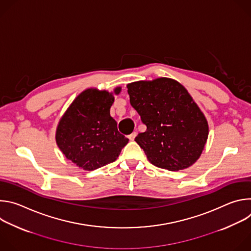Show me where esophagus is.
Wrapping results in <instances>:
<instances>
[{"label": "esophagus", "instance_id": "esophagus-1", "mask_svg": "<svg viewBox=\"0 0 251 251\" xmlns=\"http://www.w3.org/2000/svg\"><path fill=\"white\" fill-rule=\"evenodd\" d=\"M136 135H137V133L136 132H133L132 134H130L129 136H128V138H129V140L130 141H133L134 139H135V137H136Z\"/></svg>", "mask_w": 251, "mask_h": 251}]
</instances>
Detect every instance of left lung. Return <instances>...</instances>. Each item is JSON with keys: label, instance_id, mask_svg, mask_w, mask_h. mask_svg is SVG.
I'll return each instance as SVG.
<instances>
[{"label": "left lung", "instance_id": "8db88e82", "mask_svg": "<svg viewBox=\"0 0 251 251\" xmlns=\"http://www.w3.org/2000/svg\"><path fill=\"white\" fill-rule=\"evenodd\" d=\"M130 103L147 126L135 138L154 166L184 170L201 157L208 123L188 90L175 79L159 77L127 84Z\"/></svg>", "mask_w": 251, "mask_h": 251}]
</instances>
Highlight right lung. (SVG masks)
I'll return each instance as SVG.
<instances>
[{"label":"right lung","instance_id":"1","mask_svg":"<svg viewBox=\"0 0 251 251\" xmlns=\"http://www.w3.org/2000/svg\"><path fill=\"white\" fill-rule=\"evenodd\" d=\"M113 92L87 88L71 102L55 131V142L67 160L85 171H93L114 162L128 139L117 130L110 116Z\"/></svg>","mask_w":251,"mask_h":251}]
</instances>
